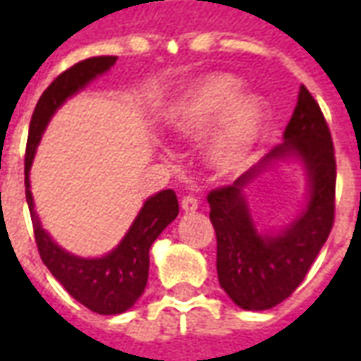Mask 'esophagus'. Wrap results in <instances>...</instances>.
<instances>
[{
  "label": "esophagus",
  "mask_w": 361,
  "mask_h": 361,
  "mask_svg": "<svg viewBox=\"0 0 361 361\" xmlns=\"http://www.w3.org/2000/svg\"><path fill=\"white\" fill-rule=\"evenodd\" d=\"M199 209V201H197L195 197H183L181 199V211L183 212H193Z\"/></svg>",
  "instance_id": "34e87169"
}]
</instances>
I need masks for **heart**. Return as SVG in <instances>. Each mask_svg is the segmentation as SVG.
I'll return each mask as SVG.
<instances>
[{
    "label": "heart",
    "mask_w": 361,
    "mask_h": 361,
    "mask_svg": "<svg viewBox=\"0 0 361 361\" xmlns=\"http://www.w3.org/2000/svg\"><path fill=\"white\" fill-rule=\"evenodd\" d=\"M166 123L178 139L204 142L203 157L212 172L230 178L245 172L263 149L269 106L259 94H242L234 75L216 73L189 82L166 110ZM170 158L168 150H162Z\"/></svg>",
    "instance_id": "b5f03b06"
}]
</instances>
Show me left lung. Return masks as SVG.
Masks as SVG:
<instances>
[{
	"label": "left lung",
	"mask_w": 361,
	"mask_h": 361,
	"mask_svg": "<svg viewBox=\"0 0 361 361\" xmlns=\"http://www.w3.org/2000/svg\"><path fill=\"white\" fill-rule=\"evenodd\" d=\"M280 164L300 166L308 185L306 201L288 225L259 231L247 193ZM334 185L336 162L331 131L319 104L302 85L279 147L232 185L209 193L220 288L238 307L271 310L302 284L333 228Z\"/></svg>",
	"instance_id": "8db88e82"
}]
</instances>
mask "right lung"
Masks as SVG:
<instances>
[{
    "mask_svg": "<svg viewBox=\"0 0 361 361\" xmlns=\"http://www.w3.org/2000/svg\"><path fill=\"white\" fill-rule=\"evenodd\" d=\"M116 59V56H100L79 61L44 90L30 119L25 158L27 203L35 226L36 245L44 265L50 269L56 280L77 302L100 315H119L131 310L135 302L141 298L149 280L150 245L178 216V197L172 189H162L150 195L114 250L102 257H81L63 250L42 228L38 212L35 211V197L30 191V168L35 162L36 149L42 141L44 131L54 114L69 98L87 89L100 75L108 73Z\"/></svg>",
    "mask_w": 361,
    "mask_h": 361,
    "instance_id": "add662e5",
    "label": "right lung"
}]
</instances>
